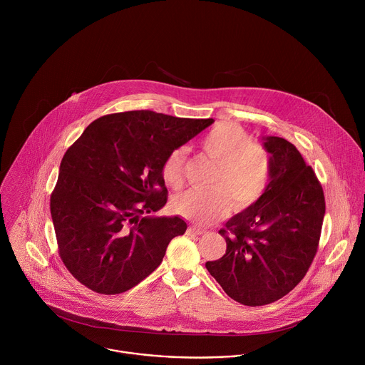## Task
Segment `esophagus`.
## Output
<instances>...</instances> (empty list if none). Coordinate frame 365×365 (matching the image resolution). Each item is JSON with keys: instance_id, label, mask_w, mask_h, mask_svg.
Instances as JSON below:
<instances>
[{"instance_id": "esophagus-1", "label": "esophagus", "mask_w": 365, "mask_h": 365, "mask_svg": "<svg viewBox=\"0 0 365 365\" xmlns=\"http://www.w3.org/2000/svg\"><path fill=\"white\" fill-rule=\"evenodd\" d=\"M187 235H202V234H205V231L203 230H200V228H196V227H189L187 228Z\"/></svg>"}]
</instances>
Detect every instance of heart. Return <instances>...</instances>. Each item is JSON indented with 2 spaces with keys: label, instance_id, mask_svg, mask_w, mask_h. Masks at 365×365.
<instances>
[{
  "label": "heart",
  "instance_id": "b5f03b06",
  "mask_svg": "<svg viewBox=\"0 0 365 365\" xmlns=\"http://www.w3.org/2000/svg\"><path fill=\"white\" fill-rule=\"evenodd\" d=\"M202 150L217 162L211 189H189L173 197V211L197 224L207 225L221 217L227 202L235 211L257 202L270 180L267 151L252 141L238 125L222 123L207 131ZM183 150L172 151L162 168L168 185L179 187L183 178Z\"/></svg>",
  "mask_w": 365,
  "mask_h": 365
}]
</instances>
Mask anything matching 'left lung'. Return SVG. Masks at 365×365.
Listing matches in <instances>:
<instances>
[{
  "label": "left lung",
  "mask_w": 365,
  "mask_h": 365,
  "mask_svg": "<svg viewBox=\"0 0 365 365\" xmlns=\"http://www.w3.org/2000/svg\"><path fill=\"white\" fill-rule=\"evenodd\" d=\"M270 180L257 202L220 231L225 254L205 267L224 292L245 306L273 303L293 290L318 250L325 217L322 186L297 148L284 138H262Z\"/></svg>",
  "instance_id": "left-lung-1"
}]
</instances>
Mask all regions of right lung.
<instances>
[{
    "mask_svg": "<svg viewBox=\"0 0 365 365\" xmlns=\"http://www.w3.org/2000/svg\"><path fill=\"white\" fill-rule=\"evenodd\" d=\"M214 123L127 111L91 123L65 153L50 197L59 254L72 276L102 294L130 290L183 235L180 217H150L168 202V155Z\"/></svg>",
    "mask_w": 365,
    "mask_h": 365,
    "instance_id": "right-lung-1",
    "label": "right lung"
}]
</instances>
